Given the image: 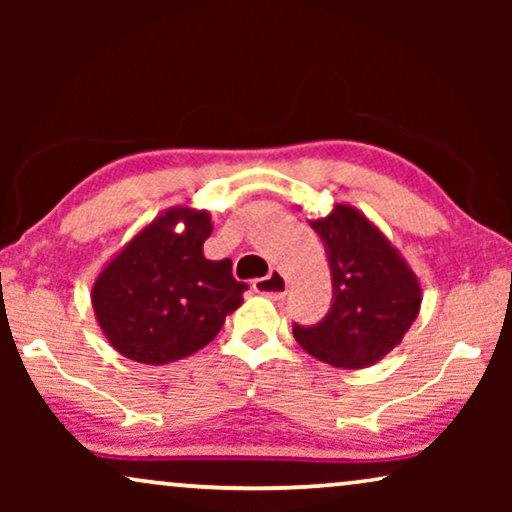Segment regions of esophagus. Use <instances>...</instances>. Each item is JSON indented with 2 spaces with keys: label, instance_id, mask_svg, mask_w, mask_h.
I'll use <instances>...</instances> for the list:
<instances>
[{
  "label": "esophagus",
  "instance_id": "esophagus-1",
  "mask_svg": "<svg viewBox=\"0 0 512 512\" xmlns=\"http://www.w3.org/2000/svg\"><path fill=\"white\" fill-rule=\"evenodd\" d=\"M286 289H289V282H286V277L279 270H270L268 277H261L254 282V291L270 300H282L286 296Z\"/></svg>",
  "mask_w": 512,
  "mask_h": 512
}]
</instances>
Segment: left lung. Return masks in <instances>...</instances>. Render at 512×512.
<instances>
[{
    "label": "left lung",
    "instance_id": "obj_1",
    "mask_svg": "<svg viewBox=\"0 0 512 512\" xmlns=\"http://www.w3.org/2000/svg\"><path fill=\"white\" fill-rule=\"evenodd\" d=\"M310 226L331 265L333 303L317 326H293V338L335 368L375 366L415 324L422 284L401 251L356 207L338 202Z\"/></svg>",
    "mask_w": 512,
    "mask_h": 512
}]
</instances>
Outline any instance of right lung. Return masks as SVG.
Segmentation results:
<instances>
[{
  "label": "right lung",
  "mask_w": 512,
  "mask_h": 512,
  "mask_svg": "<svg viewBox=\"0 0 512 512\" xmlns=\"http://www.w3.org/2000/svg\"><path fill=\"white\" fill-rule=\"evenodd\" d=\"M207 209L174 205L139 230L95 277L90 303L109 345L125 359L163 366L209 345L242 305L247 284L230 258L207 261Z\"/></svg>",
  "instance_id": "1"
}]
</instances>
